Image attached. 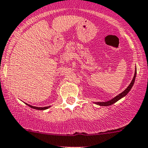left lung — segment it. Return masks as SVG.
<instances>
[{"label": "left lung", "instance_id": "obj_1", "mask_svg": "<svg viewBox=\"0 0 148 148\" xmlns=\"http://www.w3.org/2000/svg\"><path fill=\"white\" fill-rule=\"evenodd\" d=\"M136 70H135V75H134L133 78H132V80L131 81L130 84L129 85V86L127 87V88H126L125 90L124 91H123V92H121V93L119 94L118 95H117L116 97H114L113 99H112V100H110V101H108V102H105V103H96V104L99 105V106H111V105H112L113 103H116L118 100H119L120 99H121L122 97L125 96L126 95H127V93H128L129 91L130 90V89L132 88V85L134 84V82H135V77H136Z\"/></svg>", "mask_w": 148, "mask_h": 148}]
</instances>
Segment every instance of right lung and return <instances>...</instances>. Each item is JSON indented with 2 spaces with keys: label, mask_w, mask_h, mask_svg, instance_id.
I'll return each mask as SVG.
<instances>
[{
  "label": "right lung",
  "mask_w": 148,
  "mask_h": 148,
  "mask_svg": "<svg viewBox=\"0 0 148 148\" xmlns=\"http://www.w3.org/2000/svg\"><path fill=\"white\" fill-rule=\"evenodd\" d=\"M28 105L30 108H33V109H36V110H45V109H48L49 107H44V108H38V107H34V106H30V105L28 104H26Z\"/></svg>",
  "instance_id": "add662e5"
}]
</instances>
